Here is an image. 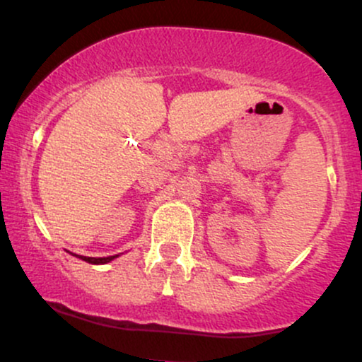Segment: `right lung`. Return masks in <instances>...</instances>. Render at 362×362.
Instances as JSON below:
<instances>
[{"label":"right lung","mask_w":362,"mask_h":362,"mask_svg":"<svg viewBox=\"0 0 362 362\" xmlns=\"http://www.w3.org/2000/svg\"><path fill=\"white\" fill-rule=\"evenodd\" d=\"M115 257H117V255H112V257H98V259H95V257H81V255H80V259L85 260V262H88V264H107V262H110L112 259H115Z\"/></svg>","instance_id":"right-lung-1"}]
</instances>
